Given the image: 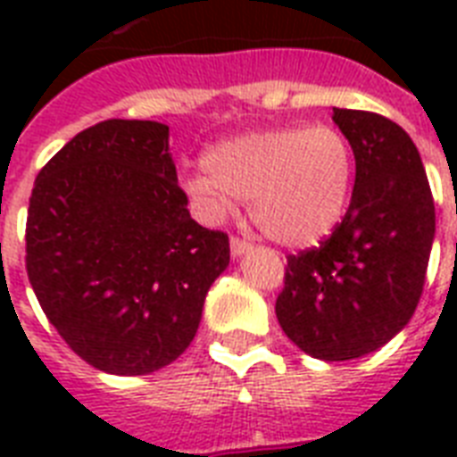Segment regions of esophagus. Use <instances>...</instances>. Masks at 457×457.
<instances>
[{
  "label": "esophagus",
  "instance_id": "obj_1",
  "mask_svg": "<svg viewBox=\"0 0 457 457\" xmlns=\"http://www.w3.org/2000/svg\"><path fill=\"white\" fill-rule=\"evenodd\" d=\"M251 246H253V244L246 242V239H242V237H232V239H229V249H232V256H244L246 251H251Z\"/></svg>",
  "mask_w": 457,
  "mask_h": 457
}]
</instances>
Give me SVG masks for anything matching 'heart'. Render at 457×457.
<instances>
[{
    "label": "heart",
    "mask_w": 457,
    "mask_h": 457,
    "mask_svg": "<svg viewBox=\"0 0 457 457\" xmlns=\"http://www.w3.org/2000/svg\"><path fill=\"white\" fill-rule=\"evenodd\" d=\"M201 163L182 187L208 218H225L232 196L249 199L251 220L285 246L318 244L339 225L355 175L353 146L327 123L244 132L211 146Z\"/></svg>",
    "instance_id": "b5f03b06"
}]
</instances>
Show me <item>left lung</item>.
<instances>
[{
	"instance_id": "1",
	"label": "left lung",
	"mask_w": 457,
	"mask_h": 457,
	"mask_svg": "<svg viewBox=\"0 0 457 457\" xmlns=\"http://www.w3.org/2000/svg\"><path fill=\"white\" fill-rule=\"evenodd\" d=\"M353 146L355 185L344 220L320 246L287 258L275 312L320 361H351L394 339L425 287L436 215L408 132L370 111L334 109Z\"/></svg>"
}]
</instances>
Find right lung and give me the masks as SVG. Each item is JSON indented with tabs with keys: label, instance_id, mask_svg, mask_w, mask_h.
<instances>
[{
	"label": "right lung",
	"instance_id": "right-lung-1",
	"mask_svg": "<svg viewBox=\"0 0 457 457\" xmlns=\"http://www.w3.org/2000/svg\"><path fill=\"white\" fill-rule=\"evenodd\" d=\"M228 265V235L187 211L168 125H92L35 179L28 279L61 339L102 372L149 375L185 353Z\"/></svg>",
	"mask_w": 457,
	"mask_h": 457
}]
</instances>
